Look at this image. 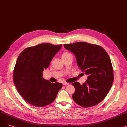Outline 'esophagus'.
<instances>
[{
  "instance_id": "1",
  "label": "esophagus",
  "mask_w": 127,
  "mask_h": 127,
  "mask_svg": "<svg viewBox=\"0 0 127 127\" xmlns=\"http://www.w3.org/2000/svg\"><path fill=\"white\" fill-rule=\"evenodd\" d=\"M62 84H63V85H68L69 83H67V82H63Z\"/></svg>"
}]
</instances>
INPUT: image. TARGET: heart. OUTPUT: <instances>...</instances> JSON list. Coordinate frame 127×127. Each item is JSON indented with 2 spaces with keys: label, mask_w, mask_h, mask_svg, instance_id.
<instances>
[{
  "label": "heart",
  "mask_w": 127,
  "mask_h": 127,
  "mask_svg": "<svg viewBox=\"0 0 127 127\" xmlns=\"http://www.w3.org/2000/svg\"><path fill=\"white\" fill-rule=\"evenodd\" d=\"M70 55V54L69 53H68V52H64V53H63L62 55V58L66 57H67V56H69Z\"/></svg>",
  "instance_id": "heart-1"
}]
</instances>
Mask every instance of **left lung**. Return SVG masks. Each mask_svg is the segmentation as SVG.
Listing matches in <instances>:
<instances>
[{"label": "left lung", "instance_id": "8db88e82", "mask_svg": "<svg viewBox=\"0 0 127 127\" xmlns=\"http://www.w3.org/2000/svg\"><path fill=\"white\" fill-rule=\"evenodd\" d=\"M74 53L78 67L88 75L84 83H72L75 88L72 97L82 107L88 108L100 102L108 94L114 80L110 58L101 47L83 42L64 44Z\"/></svg>", "mask_w": 127, "mask_h": 127}]
</instances>
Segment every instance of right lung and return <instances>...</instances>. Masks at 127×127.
<instances>
[{
	"instance_id": "right-lung-1",
	"label": "right lung",
	"mask_w": 127,
	"mask_h": 127,
	"mask_svg": "<svg viewBox=\"0 0 127 127\" xmlns=\"http://www.w3.org/2000/svg\"><path fill=\"white\" fill-rule=\"evenodd\" d=\"M61 47L62 45L41 44L25 49L19 55L13 81L20 95L29 103L41 107L55 100L62 84L45 80L43 72Z\"/></svg>"
}]
</instances>
